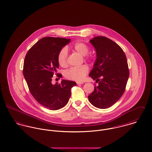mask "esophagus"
I'll return each mask as SVG.
<instances>
[{"label":"esophagus","instance_id":"obj_1","mask_svg":"<svg viewBox=\"0 0 152 152\" xmlns=\"http://www.w3.org/2000/svg\"><path fill=\"white\" fill-rule=\"evenodd\" d=\"M76 83H77V84L78 85H79V84H83L84 83L83 82H81V81H77Z\"/></svg>","mask_w":152,"mask_h":152}]
</instances>
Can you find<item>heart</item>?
<instances>
[{"mask_svg": "<svg viewBox=\"0 0 152 152\" xmlns=\"http://www.w3.org/2000/svg\"><path fill=\"white\" fill-rule=\"evenodd\" d=\"M73 48L82 56L85 55V58L91 60L93 56L88 54L89 47L86 44L81 42L76 43L74 45ZM68 51L66 47L62 48L58 53L57 61L58 64L62 67H65L67 65ZM89 71V67L87 65H83L78 67H72L65 72V77L69 80L75 81H81L86 76Z\"/></svg>", "mask_w": 152, "mask_h": 152, "instance_id": "heart-1", "label": "heart"}]
</instances>
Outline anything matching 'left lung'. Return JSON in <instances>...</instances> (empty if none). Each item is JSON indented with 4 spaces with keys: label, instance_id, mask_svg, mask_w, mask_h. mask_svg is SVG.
<instances>
[{
    "label": "left lung",
    "instance_id": "8db88e82",
    "mask_svg": "<svg viewBox=\"0 0 152 152\" xmlns=\"http://www.w3.org/2000/svg\"><path fill=\"white\" fill-rule=\"evenodd\" d=\"M96 53V59L89 75L98 86L88 96L94 107L108 108L124 94L129 76L126 55L122 48L105 36H96L90 40Z\"/></svg>",
    "mask_w": 152,
    "mask_h": 152
}]
</instances>
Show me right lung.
Returning <instances> with one entry per match:
<instances>
[{"label": "right lung", "instance_id": "obj_1", "mask_svg": "<svg viewBox=\"0 0 152 152\" xmlns=\"http://www.w3.org/2000/svg\"><path fill=\"white\" fill-rule=\"evenodd\" d=\"M70 42V39L45 37L34 44L27 51L23 73L29 91L34 99L50 110L63 108L69 101L71 88L76 86L72 81L62 80L60 84L51 83L59 64L57 55L60 50ZM61 78V74H56Z\"/></svg>", "mask_w": 152, "mask_h": 152}]
</instances>
